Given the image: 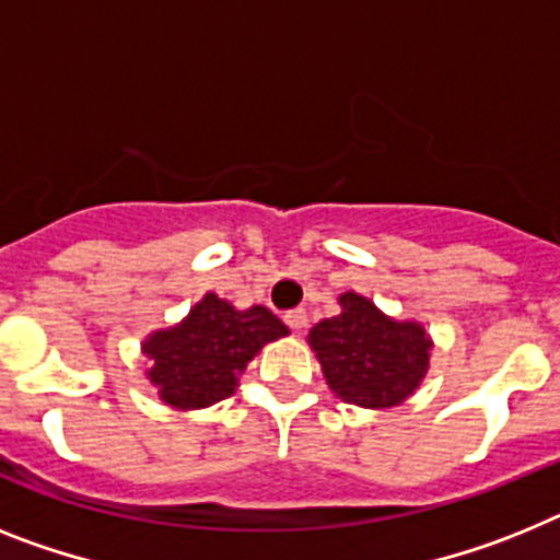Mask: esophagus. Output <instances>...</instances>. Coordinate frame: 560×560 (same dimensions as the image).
<instances>
[{"label": "esophagus", "mask_w": 560, "mask_h": 560, "mask_svg": "<svg viewBox=\"0 0 560 560\" xmlns=\"http://www.w3.org/2000/svg\"><path fill=\"white\" fill-rule=\"evenodd\" d=\"M284 322H288L290 330L299 332L307 327V313H304L302 307H295V310H290V313H284Z\"/></svg>", "instance_id": "esophagus-1"}]
</instances>
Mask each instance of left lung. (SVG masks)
I'll list each match as a JSON object with an SVG mask.
<instances>
[{"mask_svg":"<svg viewBox=\"0 0 560 560\" xmlns=\"http://www.w3.org/2000/svg\"><path fill=\"white\" fill-rule=\"evenodd\" d=\"M341 313L318 322L307 341L341 401L368 410L396 407L412 396L430 368L432 341L418 322L384 316L370 299L341 293Z\"/></svg>","mask_w":560,"mask_h":560,"instance_id":"left-lung-1","label":"left lung"}]
</instances>
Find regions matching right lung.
Listing matches in <instances>:
<instances>
[{
    "label": "right lung",
    "instance_id": "obj_1",
    "mask_svg": "<svg viewBox=\"0 0 560 560\" xmlns=\"http://www.w3.org/2000/svg\"><path fill=\"white\" fill-rule=\"evenodd\" d=\"M279 316L261 304L236 310L208 293L176 327L148 336V378L176 410H199L233 396L238 375L267 341L288 336Z\"/></svg>",
    "mask_w": 560,
    "mask_h": 560
}]
</instances>
